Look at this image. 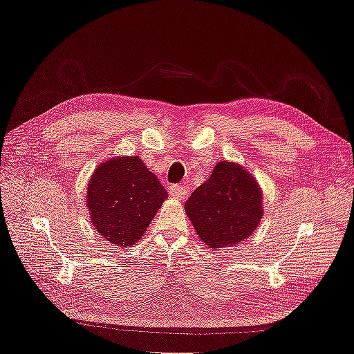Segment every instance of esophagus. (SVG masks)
I'll return each instance as SVG.
<instances>
[{
	"instance_id": "esophagus-1",
	"label": "esophagus",
	"mask_w": 354,
	"mask_h": 354,
	"mask_svg": "<svg viewBox=\"0 0 354 354\" xmlns=\"http://www.w3.org/2000/svg\"><path fill=\"white\" fill-rule=\"evenodd\" d=\"M169 195L178 201H185L187 196V187L185 185L169 186Z\"/></svg>"
}]
</instances>
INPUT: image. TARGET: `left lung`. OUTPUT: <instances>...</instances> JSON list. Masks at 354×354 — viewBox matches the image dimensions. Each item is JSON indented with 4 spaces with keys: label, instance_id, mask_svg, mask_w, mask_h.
I'll return each mask as SVG.
<instances>
[{
    "label": "left lung",
    "instance_id": "left-lung-1",
    "mask_svg": "<svg viewBox=\"0 0 354 354\" xmlns=\"http://www.w3.org/2000/svg\"><path fill=\"white\" fill-rule=\"evenodd\" d=\"M185 211L209 248L236 245L259 227L264 212L263 190L246 168L224 159L190 195Z\"/></svg>",
    "mask_w": 354,
    "mask_h": 354
}]
</instances>
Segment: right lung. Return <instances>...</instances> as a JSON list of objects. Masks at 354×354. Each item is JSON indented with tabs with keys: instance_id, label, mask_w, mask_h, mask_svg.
<instances>
[{
	"instance_id": "add662e5",
	"label": "right lung",
	"mask_w": 354,
	"mask_h": 354,
	"mask_svg": "<svg viewBox=\"0 0 354 354\" xmlns=\"http://www.w3.org/2000/svg\"><path fill=\"white\" fill-rule=\"evenodd\" d=\"M168 198L158 177L138 156H113L97 165L88 180L85 205L100 236L130 248Z\"/></svg>"
}]
</instances>
